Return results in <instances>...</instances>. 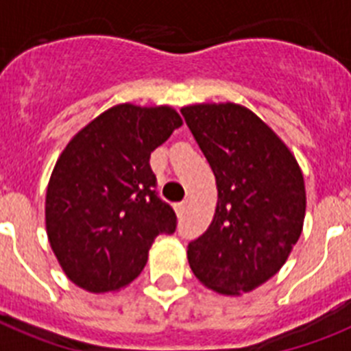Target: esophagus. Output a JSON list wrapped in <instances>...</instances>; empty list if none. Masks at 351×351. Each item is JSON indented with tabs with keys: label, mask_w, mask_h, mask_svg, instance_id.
Listing matches in <instances>:
<instances>
[{
	"label": "esophagus",
	"mask_w": 351,
	"mask_h": 351,
	"mask_svg": "<svg viewBox=\"0 0 351 351\" xmlns=\"http://www.w3.org/2000/svg\"><path fill=\"white\" fill-rule=\"evenodd\" d=\"M186 208H188V199H184V201L179 202L178 206H176V213H178L179 217H182L184 213H186Z\"/></svg>",
	"instance_id": "esophagus-1"
}]
</instances>
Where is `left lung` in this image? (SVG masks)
Segmentation results:
<instances>
[{"label": "left lung", "mask_w": 351, "mask_h": 351, "mask_svg": "<svg viewBox=\"0 0 351 351\" xmlns=\"http://www.w3.org/2000/svg\"><path fill=\"white\" fill-rule=\"evenodd\" d=\"M217 184L210 228L188 244V263L224 296L251 292L283 267L305 221L303 172L271 127L240 104L181 109Z\"/></svg>", "instance_id": "obj_1"}]
</instances>
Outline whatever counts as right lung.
I'll return each mask as SVG.
<instances>
[{
	"instance_id": "obj_1",
	"label": "right lung",
	"mask_w": 351,
	"mask_h": 351,
	"mask_svg": "<svg viewBox=\"0 0 351 351\" xmlns=\"http://www.w3.org/2000/svg\"><path fill=\"white\" fill-rule=\"evenodd\" d=\"M181 125L170 106L118 104L64 147L46 188V233L77 287L120 291L143 271L156 237L176 231L149 159Z\"/></svg>"
}]
</instances>
